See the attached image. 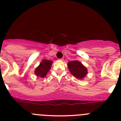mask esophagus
Returning <instances> with one entry per match:
<instances>
[{"mask_svg":"<svg viewBox=\"0 0 121 121\" xmlns=\"http://www.w3.org/2000/svg\"><path fill=\"white\" fill-rule=\"evenodd\" d=\"M60 60H61V61H63V58H60V59H59Z\"/></svg>","mask_w":121,"mask_h":121,"instance_id":"esophagus-1","label":"esophagus"}]
</instances>
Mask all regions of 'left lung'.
I'll return each instance as SVG.
<instances>
[{"mask_svg":"<svg viewBox=\"0 0 121 121\" xmlns=\"http://www.w3.org/2000/svg\"><path fill=\"white\" fill-rule=\"evenodd\" d=\"M68 68L71 74L77 79L83 80L88 73L87 68L78 60L68 62Z\"/></svg>","mask_w":121,"mask_h":121,"instance_id":"8db88e82","label":"left lung"}]
</instances>
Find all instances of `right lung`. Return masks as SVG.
I'll list each match as a JSON object with an SVG mask.
<instances>
[{
    "label": "right lung",
    "mask_w": 121,
    "mask_h": 121,
    "mask_svg": "<svg viewBox=\"0 0 121 121\" xmlns=\"http://www.w3.org/2000/svg\"><path fill=\"white\" fill-rule=\"evenodd\" d=\"M52 63H53V61L43 59L39 63V65L35 70V75L41 78L46 77L48 72L50 71Z\"/></svg>",
    "instance_id": "add662e5"
}]
</instances>
